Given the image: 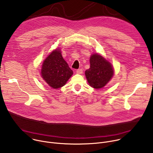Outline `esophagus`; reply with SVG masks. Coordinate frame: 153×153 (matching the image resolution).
Here are the masks:
<instances>
[{
    "label": "esophagus",
    "instance_id": "1",
    "mask_svg": "<svg viewBox=\"0 0 153 153\" xmlns=\"http://www.w3.org/2000/svg\"><path fill=\"white\" fill-rule=\"evenodd\" d=\"M82 73H83L82 69H78V70H77V71H76V73H77V74H82Z\"/></svg>",
    "mask_w": 153,
    "mask_h": 153
}]
</instances>
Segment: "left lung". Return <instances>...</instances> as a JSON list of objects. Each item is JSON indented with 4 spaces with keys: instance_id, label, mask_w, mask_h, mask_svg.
Here are the masks:
<instances>
[{
    "instance_id": "left-lung-1",
    "label": "left lung",
    "mask_w": 153,
    "mask_h": 153,
    "mask_svg": "<svg viewBox=\"0 0 153 153\" xmlns=\"http://www.w3.org/2000/svg\"><path fill=\"white\" fill-rule=\"evenodd\" d=\"M90 62V68L85 71L86 79L93 88H102L113 76V67L110 62L98 54H92Z\"/></svg>"
}]
</instances>
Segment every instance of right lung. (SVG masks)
Wrapping results in <instances>:
<instances>
[{
	"label": "right lung",
	"mask_w": 153,
	"mask_h": 153,
	"mask_svg": "<svg viewBox=\"0 0 153 153\" xmlns=\"http://www.w3.org/2000/svg\"><path fill=\"white\" fill-rule=\"evenodd\" d=\"M73 74V71L63 59L59 49L53 51L42 64L41 76L47 84L54 89L64 86Z\"/></svg>",
	"instance_id": "1"
}]
</instances>
